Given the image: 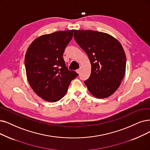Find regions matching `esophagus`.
<instances>
[{
    "mask_svg": "<svg viewBox=\"0 0 150 150\" xmlns=\"http://www.w3.org/2000/svg\"><path fill=\"white\" fill-rule=\"evenodd\" d=\"M76 72L78 74H79L80 73V72H81V69H77V70H76Z\"/></svg>",
    "mask_w": 150,
    "mask_h": 150,
    "instance_id": "1",
    "label": "esophagus"
}]
</instances>
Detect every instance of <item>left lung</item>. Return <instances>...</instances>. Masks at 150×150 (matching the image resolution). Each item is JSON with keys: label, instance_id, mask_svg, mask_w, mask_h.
<instances>
[{"label": "left lung", "instance_id": "1", "mask_svg": "<svg viewBox=\"0 0 150 150\" xmlns=\"http://www.w3.org/2000/svg\"><path fill=\"white\" fill-rule=\"evenodd\" d=\"M74 38L91 64V76L84 81L88 91L98 98L110 97L125 73L126 57L122 45L108 34L91 30H74Z\"/></svg>", "mask_w": 150, "mask_h": 150}]
</instances>
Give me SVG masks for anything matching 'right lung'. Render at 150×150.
Instances as JSON below:
<instances>
[{"mask_svg": "<svg viewBox=\"0 0 150 150\" xmlns=\"http://www.w3.org/2000/svg\"><path fill=\"white\" fill-rule=\"evenodd\" d=\"M74 30L42 35L30 44L25 63L28 81L34 92L50 102L62 99L71 81L78 76L68 70L63 55Z\"/></svg>", "mask_w": 150, "mask_h": 150, "instance_id": "right-lung-1", "label": "right lung"}]
</instances>
